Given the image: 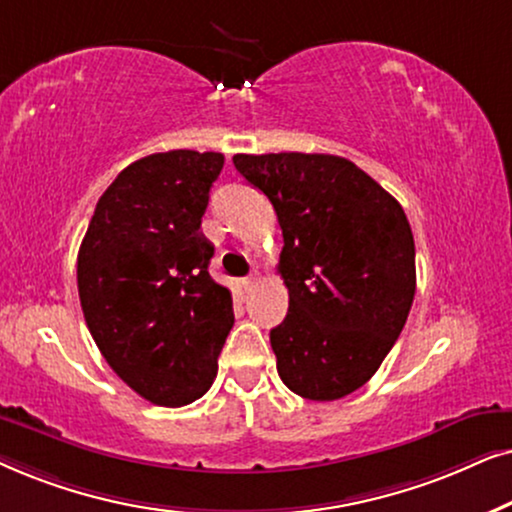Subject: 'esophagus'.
<instances>
[{
	"label": "esophagus",
	"instance_id": "obj_1",
	"mask_svg": "<svg viewBox=\"0 0 512 512\" xmlns=\"http://www.w3.org/2000/svg\"><path fill=\"white\" fill-rule=\"evenodd\" d=\"M257 281H260V274H250V276H245L243 281H241L243 290H252V285H255Z\"/></svg>",
	"mask_w": 512,
	"mask_h": 512
}]
</instances>
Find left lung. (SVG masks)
I'll use <instances>...</instances> for the list:
<instances>
[{"instance_id": "1", "label": "left lung", "mask_w": 512, "mask_h": 512, "mask_svg": "<svg viewBox=\"0 0 512 512\" xmlns=\"http://www.w3.org/2000/svg\"><path fill=\"white\" fill-rule=\"evenodd\" d=\"M283 229L278 262L288 316L271 330L292 393L339 400L372 379L403 332L417 290L403 206L365 170L332 154H236Z\"/></svg>"}]
</instances>
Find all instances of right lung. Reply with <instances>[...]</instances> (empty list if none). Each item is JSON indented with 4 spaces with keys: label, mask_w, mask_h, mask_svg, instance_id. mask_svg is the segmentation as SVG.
Listing matches in <instances>:
<instances>
[{
    "label": "right lung",
    "mask_w": 512,
    "mask_h": 512,
    "mask_svg": "<svg viewBox=\"0 0 512 512\" xmlns=\"http://www.w3.org/2000/svg\"><path fill=\"white\" fill-rule=\"evenodd\" d=\"M222 166V154L194 149L131 163L100 196L79 248V299L95 344L119 379L161 407L208 391L234 325L201 231Z\"/></svg>",
    "instance_id": "add662e5"
}]
</instances>
